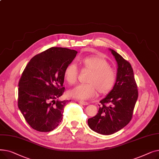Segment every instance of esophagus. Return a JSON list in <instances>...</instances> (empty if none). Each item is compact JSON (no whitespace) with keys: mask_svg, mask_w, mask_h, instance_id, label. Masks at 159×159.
I'll list each match as a JSON object with an SVG mask.
<instances>
[{"mask_svg":"<svg viewBox=\"0 0 159 159\" xmlns=\"http://www.w3.org/2000/svg\"><path fill=\"white\" fill-rule=\"evenodd\" d=\"M78 102H79V104H82V105H84V106H86V105H88V103L87 102H84V101H79Z\"/></svg>","mask_w":159,"mask_h":159,"instance_id":"34e87169","label":"esophagus"}]
</instances>
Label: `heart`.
Segmentation results:
<instances>
[{
  "instance_id": "1",
  "label": "heart",
  "mask_w": 159,
  "mask_h": 159,
  "mask_svg": "<svg viewBox=\"0 0 159 159\" xmlns=\"http://www.w3.org/2000/svg\"><path fill=\"white\" fill-rule=\"evenodd\" d=\"M80 62L83 69L90 71L86 79L88 83L72 89L69 91V95L80 100H89L94 98L98 91L101 95L110 93L116 83V75L106 58L101 55L95 54L82 58ZM78 76L79 70L76 65L70 63L66 66L64 77L69 84H75Z\"/></svg>"
}]
</instances>
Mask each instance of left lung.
<instances>
[{"instance_id":"left-lung-1","label":"left lung","mask_w":159,"mask_h":159,"mask_svg":"<svg viewBox=\"0 0 159 159\" xmlns=\"http://www.w3.org/2000/svg\"><path fill=\"white\" fill-rule=\"evenodd\" d=\"M110 51L118 64L116 83L109 94L100 101L98 113L88 120L91 129L106 135L117 132L130 122L139 96L130 63L114 50Z\"/></svg>"}]
</instances>
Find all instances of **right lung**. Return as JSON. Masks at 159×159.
<instances>
[{
    "label": "right lung",
    "instance_id": "right-lung-1",
    "mask_svg": "<svg viewBox=\"0 0 159 159\" xmlns=\"http://www.w3.org/2000/svg\"><path fill=\"white\" fill-rule=\"evenodd\" d=\"M77 52L52 47L33 57L19 82L18 106L25 120L40 132L53 130L62 119L64 106L71 101H58L64 93V71Z\"/></svg>",
    "mask_w": 159,
    "mask_h": 159
}]
</instances>
